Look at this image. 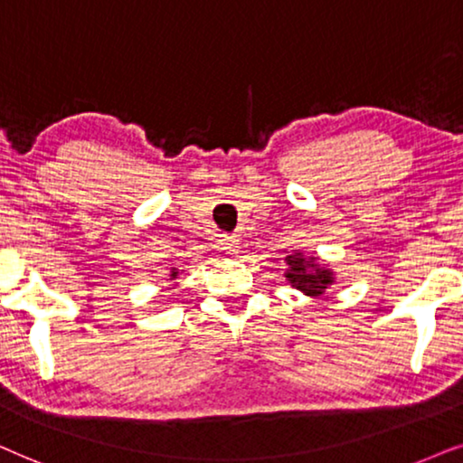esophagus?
I'll return each instance as SVG.
<instances>
[{"label":"esophagus","instance_id":"34e87169","mask_svg":"<svg viewBox=\"0 0 463 463\" xmlns=\"http://www.w3.org/2000/svg\"><path fill=\"white\" fill-rule=\"evenodd\" d=\"M220 250H224L226 254H237V250H239V239H237V237L222 235V239H220Z\"/></svg>","mask_w":463,"mask_h":463}]
</instances>
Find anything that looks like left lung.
Listing matches in <instances>:
<instances>
[{
  "label": "left lung",
  "mask_w": 463,
  "mask_h": 463,
  "mask_svg": "<svg viewBox=\"0 0 463 463\" xmlns=\"http://www.w3.org/2000/svg\"><path fill=\"white\" fill-rule=\"evenodd\" d=\"M286 260V277L292 283V288L300 289L307 296H322L332 283H335V275L330 269L317 264L316 258H305L300 251H294L283 258Z\"/></svg>",
  "instance_id": "obj_1"
}]
</instances>
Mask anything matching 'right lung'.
Segmentation results:
<instances>
[{
    "instance_id": "add662e5",
    "label": "right lung",
    "mask_w": 463,
    "mask_h": 463,
    "mask_svg": "<svg viewBox=\"0 0 463 463\" xmlns=\"http://www.w3.org/2000/svg\"><path fill=\"white\" fill-rule=\"evenodd\" d=\"M171 279H175V277H177V269H171Z\"/></svg>"
}]
</instances>
